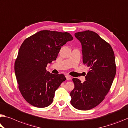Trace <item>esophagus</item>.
Returning a JSON list of instances; mask_svg holds the SVG:
<instances>
[{
  "instance_id": "esophagus-1",
  "label": "esophagus",
  "mask_w": 128,
  "mask_h": 128,
  "mask_svg": "<svg viewBox=\"0 0 128 128\" xmlns=\"http://www.w3.org/2000/svg\"><path fill=\"white\" fill-rule=\"evenodd\" d=\"M66 80H70V79H71V77H70V75H67V74H66Z\"/></svg>"
}]
</instances>
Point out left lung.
<instances>
[{"mask_svg": "<svg viewBox=\"0 0 128 128\" xmlns=\"http://www.w3.org/2000/svg\"><path fill=\"white\" fill-rule=\"evenodd\" d=\"M82 45L83 63L90 67L86 80L72 79L74 88L70 93V104L77 109L87 110L104 100L116 73L115 56L108 42L92 31L74 34Z\"/></svg>", "mask_w": 128, "mask_h": 128, "instance_id": "8db88e82", "label": "left lung"}]
</instances>
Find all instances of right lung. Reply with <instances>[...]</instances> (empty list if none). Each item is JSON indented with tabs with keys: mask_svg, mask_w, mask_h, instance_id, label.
<instances>
[{
	"mask_svg": "<svg viewBox=\"0 0 128 128\" xmlns=\"http://www.w3.org/2000/svg\"><path fill=\"white\" fill-rule=\"evenodd\" d=\"M73 38L68 32L43 30L22 44L15 72L22 96L32 106L45 108L53 102L55 90L66 78L63 74H50L46 66L56 60L62 46Z\"/></svg>",
	"mask_w": 128,
	"mask_h": 128,
	"instance_id": "right-lung-1",
	"label": "right lung"
}]
</instances>
